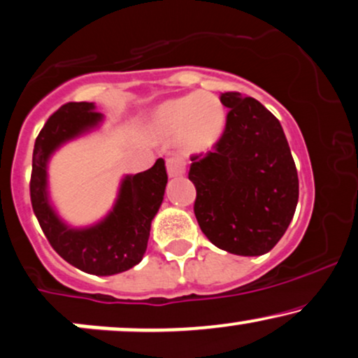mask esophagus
<instances>
[{
    "mask_svg": "<svg viewBox=\"0 0 358 358\" xmlns=\"http://www.w3.org/2000/svg\"><path fill=\"white\" fill-rule=\"evenodd\" d=\"M166 166L169 178H178V176H182L184 171H186V161L179 156H172L167 159Z\"/></svg>",
    "mask_w": 358,
    "mask_h": 358,
    "instance_id": "34e87169",
    "label": "esophagus"
}]
</instances>
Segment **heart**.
Masks as SVG:
<instances>
[{"label": "heart", "instance_id": "obj_1", "mask_svg": "<svg viewBox=\"0 0 358 358\" xmlns=\"http://www.w3.org/2000/svg\"><path fill=\"white\" fill-rule=\"evenodd\" d=\"M226 109L213 92L199 91L159 104L151 127L162 138H179L191 151H204L222 134Z\"/></svg>", "mask_w": 358, "mask_h": 358}]
</instances>
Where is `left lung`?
<instances>
[{
	"label": "left lung",
	"mask_w": 358,
	"mask_h": 358,
	"mask_svg": "<svg viewBox=\"0 0 358 358\" xmlns=\"http://www.w3.org/2000/svg\"><path fill=\"white\" fill-rule=\"evenodd\" d=\"M226 129L206 156H192L194 214L215 247L267 254L284 236L299 201V178L279 119L257 99L224 92Z\"/></svg>",
	"instance_id": "1"
}]
</instances>
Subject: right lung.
<instances>
[{
    "mask_svg": "<svg viewBox=\"0 0 358 358\" xmlns=\"http://www.w3.org/2000/svg\"><path fill=\"white\" fill-rule=\"evenodd\" d=\"M103 114L94 103L61 106L38 134L31 172V204L52 249L79 271L114 275L143 260L154 215L164 199L167 172L164 159L151 169L121 180L117 199L109 214L94 226L71 227L57 215L48 192V162L61 145L96 129Z\"/></svg>",
    "mask_w": 358,
    "mask_h": 358,
    "instance_id": "obj_1",
    "label": "right lung"
}]
</instances>
